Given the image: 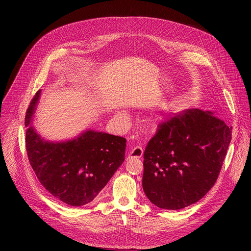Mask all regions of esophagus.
<instances>
[{
  "instance_id": "esophagus-1",
  "label": "esophagus",
  "mask_w": 251,
  "mask_h": 251,
  "mask_svg": "<svg viewBox=\"0 0 251 251\" xmlns=\"http://www.w3.org/2000/svg\"><path fill=\"white\" fill-rule=\"evenodd\" d=\"M142 154H143V150L140 147L132 148L128 152L129 157H138V159L142 156Z\"/></svg>"
}]
</instances>
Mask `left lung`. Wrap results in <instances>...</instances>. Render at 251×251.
I'll return each mask as SVG.
<instances>
[{
  "mask_svg": "<svg viewBox=\"0 0 251 251\" xmlns=\"http://www.w3.org/2000/svg\"><path fill=\"white\" fill-rule=\"evenodd\" d=\"M231 135L232 127L212 112L188 109L170 116L144 151L148 199L172 210L202 199L219 177Z\"/></svg>",
  "mask_w": 251,
  "mask_h": 251,
  "instance_id": "left-lung-1",
  "label": "left lung"
}]
</instances>
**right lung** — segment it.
Returning <instances> with one entry per match:
<instances>
[{
	"label": "right lung",
	"mask_w": 251,
	"mask_h": 251,
	"mask_svg": "<svg viewBox=\"0 0 251 251\" xmlns=\"http://www.w3.org/2000/svg\"><path fill=\"white\" fill-rule=\"evenodd\" d=\"M39 97L41 90L25 115V142L30 166L42 185L57 200L71 206L87 204L123 164L126 139L87 130L72 140L47 141L31 126Z\"/></svg>",
	"instance_id": "obj_1"
}]
</instances>
